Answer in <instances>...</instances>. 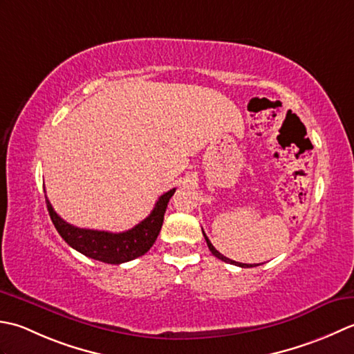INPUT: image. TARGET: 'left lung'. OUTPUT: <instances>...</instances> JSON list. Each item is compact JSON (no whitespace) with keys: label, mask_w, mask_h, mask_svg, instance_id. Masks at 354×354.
<instances>
[{"label":"left lung","mask_w":354,"mask_h":354,"mask_svg":"<svg viewBox=\"0 0 354 354\" xmlns=\"http://www.w3.org/2000/svg\"><path fill=\"white\" fill-rule=\"evenodd\" d=\"M203 230V229H201ZM203 235H205V240H206V243H207V248H209V250L212 252V255L214 257H217L218 259H221V261H225V263H229V264H234V266H240V268H255V266H252V264H244V263H236V261H234V259H229V258H226L225 255H221L220 252L215 249L214 246H212V243L209 241V238L206 236V234L203 232Z\"/></svg>","instance_id":"1"}]
</instances>
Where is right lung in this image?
<instances>
[{
	"label": "right lung",
	"mask_w": 354,
	"mask_h": 354,
	"mask_svg": "<svg viewBox=\"0 0 354 354\" xmlns=\"http://www.w3.org/2000/svg\"><path fill=\"white\" fill-rule=\"evenodd\" d=\"M174 192L176 187L165 192L163 196L158 197L154 209L145 220L136 225L133 229L119 234L106 232V230L76 227L64 221L55 212L47 197L46 203L50 218H52L56 230L68 246L81 252L85 257L97 259V261L108 264H122L145 255L153 248L163 225V215L165 211H167L168 201L174 196Z\"/></svg>",
	"instance_id": "obj_1"
}]
</instances>
